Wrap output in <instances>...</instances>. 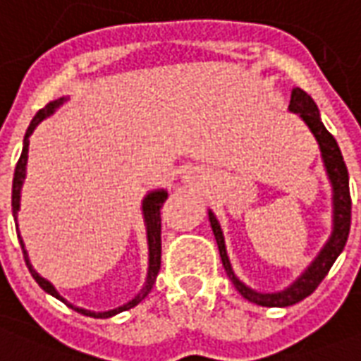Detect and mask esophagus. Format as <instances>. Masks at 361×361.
Returning <instances> with one entry per match:
<instances>
[{
  "label": "esophagus",
  "instance_id": "esophagus-1",
  "mask_svg": "<svg viewBox=\"0 0 361 361\" xmlns=\"http://www.w3.org/2000/svg\"><path fill=\"white\" fill-rule=\"evenodd\" d=\"M207 175H209V171L200 169V167H192V169L186 173V177L188 178H204L207 177Z\"/></svg>",
  "mask_w": 361,
  "mask_h": 361
}]
</instances>
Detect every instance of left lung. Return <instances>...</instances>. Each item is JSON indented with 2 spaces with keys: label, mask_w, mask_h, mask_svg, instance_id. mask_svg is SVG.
I'll return each mask as SVG.
<instances>
[{
  "label": "left lung",
  "mask_w": 361,
  "mask_h": 361,
  "mask_svg": "<svg viewBox=\"0 0 361 361\" xmlns=\"http://www.w3.org/2000/svg\"><path fill=\"white\" fill-rule=\"evenodd\" d=\"M288 111L296 113L300 119L306 123V126L312 130L315 136V140L319 144L321 161L327 173L329 183H331V190H333V231L329 235L327 242L323 244V248L319 250V254L314 257V262L307 265L306 269L300 273L296 281L288 285L286 288L279 292H259L250 288L248 285H244L240 279L236 277L231 259L227 256V246H225V236L221 231V225L215 213L209 209L207 217H209V225H212L213 235L217 240V248H219L221 262L223 267L227 271L228 279L233 281V285L242 296L250 302H254L257 306L265 307H286L296 304L300 300H304L310 296L312 292L319 286V283L325 279L329 269L333 267L335 259L341 256V252L344 250V244L348 240L350 233V215H352V200H350V186H348V169L346 163L343 159L341 148L333 138V134L329 133L325 125L321 123V115L317 105L312 99V96H307L302 88H292L290 104H288Z\"/></svg>",
  "instance_id": "1"
}]
</instances>
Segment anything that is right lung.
<instances>
[{
    "mask_svg": "<svg viewBox=\"0 0 361 361\" xmlns=\"http://www.w3.org/2000/svg\"><path fill=\"white\" fill-rule=\"evenodd\" d=\"M69 97H59V99H54V102H49V104L40 109V111L36 113V117L32 119L30 126H28V130L25 134V140H23V154L18 157L17 167H15V177H13V196H11V206H13V217H15V225L18 227V209H20V190H23V184H25L26 178V161H28V146H30V136L36 130V126L40 125L42 121L47 119V117H51L59 107H61L65 102H67ZM167 200V190H149L144 200H142V217H144V225H146V240H148V273H146V281H144V286L140 288V292L134 296L133 300H128L126 304L119 307H113V310H107V312H90V310H84V307H78L75 304H71L67 300L63 298L61 294L57 292L47 279H44L42 275H38V271L34 269L32 264H30V259H28V252L25 248V242L20 238V233L18 235V242H20V248H23V254H25V262L28 265V271H30V275L34 277V281L38 283V285L47 292V294H51L54 298L61 300L63 304H67L71 310H75L78 314L82 315H90V317H96V319H107V317H113V315L121 314V312H126V310H130V307L138 306L142 300L146 298L152 290V286L155 283V277H157V273H159V267H161V206L163 202Z\"/></svg>",
    "mask_w": 361,
    "mask_h": 361,
    "instance_id": "obj_1",
    "label": "right lung"
}]
</instances>
